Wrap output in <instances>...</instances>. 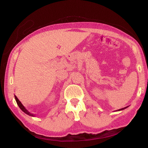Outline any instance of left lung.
Returning a JSON list of instances; mask_svg holds the SVG:
<instances>
[{"label": "left lung", "instance_id": "1", "mask_svg": "<svg viewBox=\"0 0 148 148\" xmlns=\"http://www.w3.org/2000/svg\"><path fill=\"white\" fill-rule=\"evenodd\" d=\"M127 107H128V106H127V107H123V108H122V109H119V110H116V111H120V110H123L125 109H126V108H127Z\"/></svg>", "mask_w": 148, "mask_h": 148}]
</instances>
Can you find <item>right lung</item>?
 Here are the masks:
<instances>
[{"mask_svg": "<svg viewBox=\"0 0 148 148\" xmlns=\"http://www.w3.org/2000/svg\"><path fill=\"white\" fill-rule=\"evenodd\" d=\"M15 100H16V103H17L18 106V107H20V109H21L22 111L24 112H25V114H27V115H29V116H31V117H35L36 115H35L34 114H32V113L29 112L25 108V107H24V106L21 104V102L18 100V99L17 97H16L15 95Z\"/></svg>", "mask_w": 148, "mask_h": 148, "instance_id": "right-lung-1", "label": "right lung"}]
</instances>
